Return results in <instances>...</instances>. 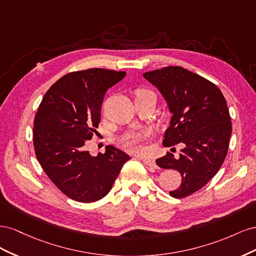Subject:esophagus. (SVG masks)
<instances>
[{
    "label": "esophagus",
    "mask_w": 256,
    "mask_h": 256,
    "mask_svg": "<svg viewBox=\"0 0 256 256\" xmlns=\"http://www.w3.org/2000/svg\"><path fill=\"white\" fill-rule=\"evenodd\" d=\"M143 164H146L147 166H152V168H156V162H154L152 159H143Z\"/></svg>",
    "instance_id": "34e87169"
}]
</instances>
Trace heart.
<instances>
[{
    "instance_id": "obj_1",
    "label": "heart",
    "mask_w": 256,
    "mask_h": 256,
    "mask_svg": "<svg viewBox=\"0 0 256 256\" xmlns=\"http://www.w3.org/2000/svg\"><path fill=\"white\" fill-rule=\"evenodd\" d=\"M148 95H152L154 94L150 90H147L144 88H140L136 92V99L138 98H142L145 96H148ZM147 138L146 134L143 132H138V134H127L125 136H122L120 138V145L122 147V148H125L126 150L130 152H142V145L141 142Z\"/></svg>"
}]
</instances>
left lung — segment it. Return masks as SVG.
I'll return each mask as SVG.
<instances>
[{
    "mask_svg": "<svg viewBox=\"0 0 256 256\" xmlns=\"http://www.w3.org/2000/svg\"><path fill=\"white\" fill-rule=\"evenodd\" d=\"M143 76L159 90L172 113L164 145H184L180 157L168 152L156 164L182 175L180 186L170 191V196H191L218 173L226 157L232 134L226 100L216 84L180 66L157 69Z\"/></svg>",
    "mask_w": 256,
    "mask_h": 256,
    "instance_id": "left-lung-1",
    "label": "left lung"
}]
</instances>
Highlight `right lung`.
Segmentation results:
<instances>
[{
	"instance_id": "1",
	"label": "right lung",
	"mask_w": 256,
	"mask_h": 256,
	"mask_svg": "<svg viewBox=\"0 0 256 256\" xmlns=\"http://www.w3.org/2000/svg\"><path fill=\"white\" fill-rule=\"evenodd\" d=\"M125 76L104 68L67 74L46 92L35 115L36 158L51 182L78 202L104 198L130 159L112 145L96 157L86 150L100 122L104 94Z\"/></svg>"
}]
</instances>
